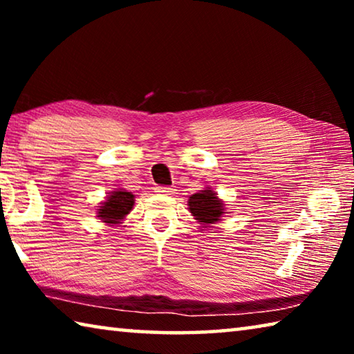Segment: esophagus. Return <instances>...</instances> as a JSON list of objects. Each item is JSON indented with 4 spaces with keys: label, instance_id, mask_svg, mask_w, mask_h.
Instances as JSON below:
<instances>
[{
    "label": "esophagus",
    "instance_id": "1",
    "mask_svg": "<svg viewBox=\"0 0 354 354\" xmlns=\"http://www.w3.org/2000/svg\"><path fill=\"white\" fill-rule=\"evenodd\" d=\"M171 187H167V185H159V187H156V192H160V194H167V195H171L173 194Z\"/></svg>",
    "mask_w": 354,
    "mask_h": 354
}]
</instances>
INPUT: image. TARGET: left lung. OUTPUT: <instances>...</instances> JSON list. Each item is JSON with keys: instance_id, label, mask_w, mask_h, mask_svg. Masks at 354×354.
<instances>
[{"instance_id": "8db88e82", "label": "left lung", "mask_w": 354, "mask_h": 354, "mask_svg": "<svg viewBox=\"0 0 354 354\" xmlns=\"http://www.w3.org/2000/svg\"><path fill=\"white\" fill-rule=\"evenodd\" d=\"M189 209L203 225H211L218 221L223 214V201H220L212 190H201L190 196Z\"/></svg>"}]
</instances>
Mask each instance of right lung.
<instances>
[{
	"label": "right lung",
	"instance_id": "1",
	"mask_svg": "<svg viewBox=\"0 0 354 354\" xmlns=\"http://www.w3.org/2000/svg\"><path fill=\"white\" fill-rule=\"evenodd\" d=\"M134 205V195L127 190H117L107 196L103 206L98 209V217L106 223H118L129 214Z\"/></svg>",
	"mask_w": 354,
	"mask_h": 354
}]
</instances>
